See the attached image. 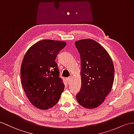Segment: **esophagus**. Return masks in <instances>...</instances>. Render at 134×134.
<instances>
[{"label":"esophagus","mask_w":134,"mask_h":134,"mask_svg":"<svg viewBox=\"0 0 134 134\" xmlns=\"http://www.w3.org/2000/svg\"><path fill=\"white\" fill-rule=\"evenodd\" d=\"M72 78H73V77L72 76H70V77H68L67 78V80H68V83H70V82H71V81L72 80Z\"/></svg>","instance_id":"34e87169"}]
</instances>
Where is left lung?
Returning a JSON list of instances; mask_svg holds the SVG:
<instances>
[{
    "mask_svg": "<svg viewBox=\"0 0 134 134\" xmlns=\"http://www.w3.org/2000/svg\"><path fill=\"white\" fill-rule=\"evenodd\" d=\"M81 58V90L76 94L80 105L94 109L104 102L111 91L114 67L108 51L92 39L75 42Z\"/></svg>",
    "mask_w": 134,
    "mask_h": 134,
    "instance_id": "8db88e82",
    "label": "left lung"
}]
</instances>
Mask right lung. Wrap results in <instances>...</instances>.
Returning <instances> with one entry per match:
<instances>
[{"label":"right lung","mask_w":134,"mask_h":134,"mask_svg":"<svg viewBox=\"0 0 134 134\" xmlns=\"http://www.w3.org/2000/svg\"><path fill=\"white\" fill-rule=\"evenodd\" d=\"M66 45L64 41L41 40L24 57L20 69L22 86L30 103L38 109H49L59 100L64 84L55 58Z\"/></svg>","instance_id":"obj_1"}]
</instances>
